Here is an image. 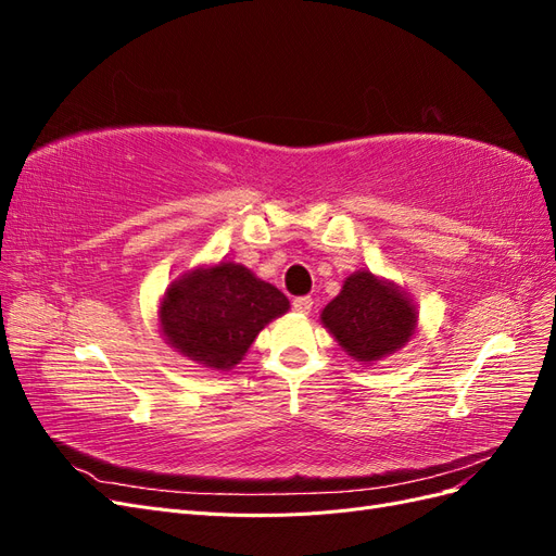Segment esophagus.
Here are the masks:
<instances>
[{"label":"esophagus","mask_w":556,"mask_h":556,"mask_svg":"<svg viewBox=\"0 0 556 556\" xmlns=\"http://www.w3.org/2000/svg\"><path fill=\"white\" fill-rule=\"evenodd\" d=\"M292 308H294L296 313H301V315H306V313H311V308H313V299H311V296H296V299L292 301Z\"/></svg>","instance_id":"obj_1"}]
</instances>
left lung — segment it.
<instances>
[{"instance_id": "1", "label": "left lung", "mask_w": 556, "mask_h": 556, "mask_svg": "<svg viewBox=\"0 0 556 556\" xmlns=\"http://www.w3.org/2000/svg\"><path fill=\"white\" fill-rule=\"evenodd\" d=\"M319 319L352 359L368 364L410 341L417 311L413 299L394 282L376 278L371 271H355Z\"/></svg>"}]
</instances>
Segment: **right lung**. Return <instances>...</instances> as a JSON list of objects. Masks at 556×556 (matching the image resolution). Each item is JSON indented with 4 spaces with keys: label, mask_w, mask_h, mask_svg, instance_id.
<instances>
[{
    "label": "right lung",
    "mask_w": 556,
    "mask_h": 556,
    "mask_svg": "<svg viewBox=\"0 0 556 556\" xmlns=\"http://www.w3.org/2000/svg\"><path fill=\"white\" fill-rule=\"evenodd\" d=\"M290 311V301L271 282L243 264L220 262L182 274L160 304L164 341L192 362L229 371L257 333Z\"/></svg>",
    "instance_id": "right-lung-1"
}]
</instances>
